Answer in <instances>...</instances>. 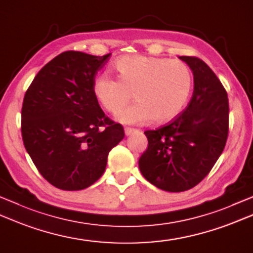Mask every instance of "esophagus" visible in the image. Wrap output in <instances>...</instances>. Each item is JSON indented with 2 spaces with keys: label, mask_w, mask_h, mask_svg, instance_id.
<instances>
[{
  "label": "esophagus",
  "mask_w": 253,
  "mask_h": 253,
  "mask_svg": "<svg viewBox=\"0 0 253 253\" xmlns=\"http://www.w3.org/2000/svg\"><path fill=\"white\" fill-rule=\"evenodd\" d=\"M136 130H137V129H135V128L126 127V128H125V133H126V136H130V135H132L133 132H136Z\"/></svg>",
  "instance_id": "esophagus-1"
}]
</instances>
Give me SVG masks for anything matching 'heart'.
Returning <instances> with one entry per match:
<instances>
[{
  "instance_id": "b5f03b06",
  "label": "heart",
  "mask_w": 253,
  "mask_h": 253,
  "mask_svg": "<svg viewBox=\"0 0 253 253\" xmlns=\"http://www.w3.org/2000/svg\"><path fill=\"white\" fill-rule=\"evenodd\" d=\"M117 80L101 74L93 81V94L101 106L115 114L133 96L137 102L118 113L125 124L165 123L173 120L189 100L193 77L189 66L169 58L133 54L114 63Z\"/></svg>"
}]
</instances>
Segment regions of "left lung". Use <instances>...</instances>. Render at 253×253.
Masks as SVG:
<instances>
[{"label":"left lung","mask_w":253,"mask_h":253,"mask_svg":"<svg viewBox=\"0 0 253 253\" xmlns=\"http://www.w3.org/2000/svg\"><path fill=\"white\" fill-rule=\"evenodd\" d=\"M194 76L185 110L156 130H146L148 148L139 159L146 179L168 192L194 187L209 174L226 146L229 103L219 79L197 57L181 56Z\"/></svg>","instance_id":"1"}]
</instances>
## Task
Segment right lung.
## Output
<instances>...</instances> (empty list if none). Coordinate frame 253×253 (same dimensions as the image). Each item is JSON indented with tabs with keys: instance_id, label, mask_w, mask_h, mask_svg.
Listing matches in <instances>:
<instances>
[{
	"instance_id": "right-lung-1",
	"label": "right lung",
	"mask_w": 253,
	"mask_h": 253,
	"mask_svg": "<svg viewBox=\"0 0 253 253\" xmlns=\"http://www.w3.org/2000/svg\"><path fill=\"white\" fill-rule=\"evenodd\" d=\"M110 56L64 51L42 68L25 93L24 146L39 173L57 189L92 185L105 171L108 153L125 137L92 90Z\"/></svg>"
}]
</instances>
